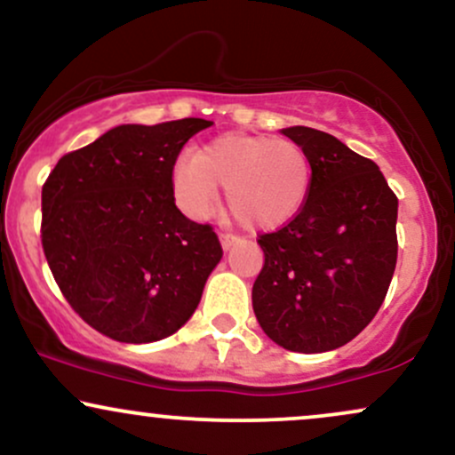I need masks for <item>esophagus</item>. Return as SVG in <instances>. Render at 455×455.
Masks as SVG:
<instances>
[{"label": "esophagus", "mask_w": 455, "mask_h": 455, "mask_svg": "<svg viewBox=\"0 0 455 455\" xmlns=\"http://www.w3.org/2000/svg\"><path fill=\"white\" fill-rule=\"evenodd\" d=\"M235 242H237V237H235V235H228V233H222V235H220L222 250H231Z\"/></svg>", "instance_id": "esophagus-1"}]
</instances>
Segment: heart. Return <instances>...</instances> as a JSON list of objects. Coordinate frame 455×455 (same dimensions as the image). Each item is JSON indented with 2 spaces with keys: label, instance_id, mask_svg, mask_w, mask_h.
I'll return each mask as SVG.
<instances>
[{
  "label": "heart",
  "instance_id": "obj_1",
  "mask_svg": "<svg viewBox=\"0 0 455 455\" xmlns=\"http://www.w3.org/2000/svg\"><path fill=\"white\" fill-rule=\"evenodd\" d=\"M227 186V205L245 227L274 231L306 207L312 160L293 140L228 132L175 162L173 190L190 218H207Z\"/></svg>",
  "mask_w": 455,
  "mask_h": 455
}]
</instances>
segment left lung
<instances>
[{
  "instance_id": "obj_1",
  "label": "left lung",
  "mask_w": 455,
  "mask_h": 455,
  "mask_svg": "<svg viewBox=\"0 0 455 455\" xmlns=\"http://www.w3.org/2000/svg\"><path fill=\"white\" fill-rule=\"evenodd\" d=\"M280 132L310 156L312 188L293 222L260 235L265 263L252 307L286 351H333L363 331L387 295L398 198L372 160L331 134L306 126Z\"/></svg>"
}]
</instances>
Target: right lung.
Returning a JSON list of instances; mask_svg holds the SVG:
<instances>
[{
    "instance_id": "obj_1",
    "label": "right lung",
    "mask_w": 455,
    "mask_h": 455,
    "mask_svg": "<svg viewBox=\"0 0 455 455\" xmlns=\"http://www.w3.org/2000/svg\"><path fill=\"white\" fill-rule=\"evenodd\" d=\"M198 117L122 124L66 154L43 186V248L78 316L117 342L169 338L195 315L222 248L177 210L173 166Z\"/></svg>"
}]
</instances>
